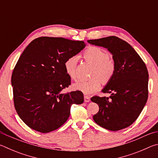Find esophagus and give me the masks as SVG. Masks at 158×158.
Segmentation results:
<instances>
[{
    "mask_svg": "<svg viewBox=\"0 0 158 158\" xmlns=\"http://www.w3.org/2000/svg\"><path fill=\"white\" fill-rule=\"evenodd\" d=\"M90 100V98L89 97V96H88V95L84 96V102H89Z\"/></svg>",
    "mask_w": 158,
    "mask_h": 158,
    "instance_id": "1",
    "label": "esophagus"
}]
</instances>
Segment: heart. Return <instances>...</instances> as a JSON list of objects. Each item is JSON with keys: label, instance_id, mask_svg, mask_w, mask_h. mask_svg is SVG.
<instances>
[{"label": "heart", "instance_id": "1", "mask_svg": "<svg viewBox=\"0 0 158 158\" xmlns=\"http://www.w3.org/2000/svg\"><path fill=\"white\" fill-rule=\"evenodd\" d=\"M83 57L94 65L91 73V77H93L88 80H78L73 85V87L74 90L85 95H90L100 89L101 81L104 84L111 81L115 73V65L113 61L109 59V53L98 47L88 48L83 53ZM77 62V58L71 56L64 63L65 73L72 79H74L76 77Z\"/></svg>", "mask_w": 158, "mask_h": 158}]
</instances>
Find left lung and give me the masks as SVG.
I'll return each instance as SVG.
<instances>
[{
	"mask_svg": "<svg viewBox=\"0 0 158 158\" xmlns=\"http://www.w3.org/2000/svg\"><path fill=\"white\" fill-rule=\"evenodd\" d=\"M88 42L105 47L113 56L115 73L102 90L109 98L93 96L99 111L93 116L100 126L118 131L132 125L139 116L148 100V73L145 63L127 42L109 36Z\"/></svg>",
	"mask_w": 158,
	"mask_h": 158,
	"instance_id": "8db88e82",
	"label": "left lung"
}]
</instances>
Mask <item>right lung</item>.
I'll return each instance as SVG.
<instances>
[{
  "mask_svg": "<svg viewBox=\"0 0 158 158\" xmlns=\"http://www.w3.org/2000/svg\"><path fill=\"white\" fill-rule=\"evenodd\" d=\"M85 47L84 41L40 37L23 52L11 83L16 111L31 129L42 133L58 129L69 118L72 105L84 102L81 91H61L71 84L64 63Z\"/></svg>",
  "mask_w": 158,
  "mask_h": 158,
  "instance_id": "add662e5",
  "label": "right lung"
}]
</instances>
